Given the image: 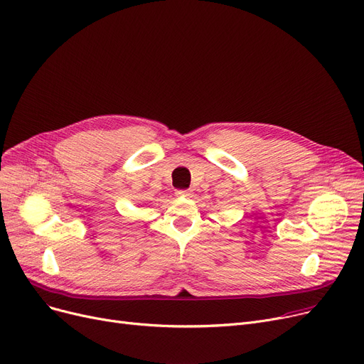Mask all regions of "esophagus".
I'll list each match as a JSON object with an SVG mask.
<instances>
[{
	"instance_id": "esophagus-1",
	"label": "esophagus",
	"mask_w": 364,
	"mask_h": 364,
	"mask_svg": "<svg viewBox=\"0 0 364 364\" xmlns=\"http://www.w3.org/2000/svg\"><path fill=\"white\" fill-rule=\"evenodd\" d=\"M176 195L181 196V198H188V196H192V190H177Z\"/></svg>"
}]
</instances>
